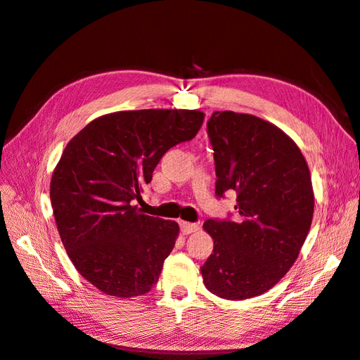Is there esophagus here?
<instances>
[{"mask_svg":"<svg viewBox=\"0 0 360 360\" xmlns=\"http://www.w3.org/2000/svg\"><path fill=\"white\" fill-rule=\"evenodd\" d=\"M180 228H181L183 234H191V233H195V231L198 230V225L197 224H192V222L181 221L180 222Z\"/></svg>","mask_w":360,"mask_h":360,"instance_id":"1","label":"esophagus"}]
</instances>
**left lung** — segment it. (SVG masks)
<instances>
[{"label": "left lung", "instance_id": "8db88e82", "mask_svg": "<svg viewBox=\"0 0 360 360\" xmlns=\"http://www.w3.org/2000/svg\"><path fill=\"white\" fill-rule=\"evenodd\" d=\"M216 195L237 192L236 221H205L213 254L201 267L217 297L245 300L275 287L297 259L314 216L308 163L297 144L266 120L216 111L207 123Z\"/></svg>", "mask_w": 360, "mask_h": 360}]
</instances>
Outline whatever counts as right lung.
<instances>
[{
  "mask_svg": "<svg viewBox=\"0 0 360 360\" xmlns=\"http://www.w3.org/2000/svg\"><path fill=\"white\" fill-rule=\"evenodd\" d=\"M202 122L197 110L118 111L94 118L64 148L49 192L57 230L76 270L108 296H143L158 282L180 228L132 202L162 156Z\"/></svg>",
  "mask_w": 360,
  "mask_h": 360,
  "instance_id": "obj_1",
  "label": "right lung"
}]
</instances>
